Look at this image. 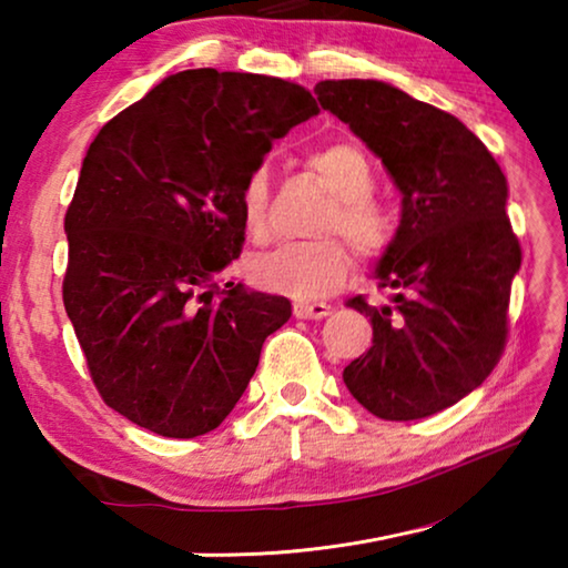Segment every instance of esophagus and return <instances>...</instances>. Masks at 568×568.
<instances>
[{
    "label": "esophagus",
    "instance_id": "1",
    "mask_svg": "<svg viewBox=\"0 0 568 568\" xmlns=\"http://www.w3.org/2000/svg\"><path fill=\"white\" fill-rule=\"evenodd\" d=\"M293 313H295V318H303V321H321V318H325V315H331V305H325V303H295Z\"/></svg>",
    "mask_w": 568,
    "mask_h": 568
}]
</instances>
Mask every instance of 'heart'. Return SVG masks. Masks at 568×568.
<instances>
[{"instance_id": "1", "label": "heart", "mask_w": 568, "mask_h": 568, "mask_svg": "<svg viewBox=\"0 0 568 568\" xmlns=\"http://www.w3.org/2000/svg\"><path fill=\"white\" fill-rule=\"evenodd\" d=\"M307 162L335 192L333 205L321 220V233H343L363 257L386 253L396 237V223L388 210L371 197L376 190V172L368 155L353 142H331L315 150ZM267 203L271 182L267 172L257 168L240 190V217L253 240H263L267 233ZM351 271V250L338 237H323L311 243H285L257 255L247 275L261 291L313 303L338 291Z\"/></svg>"}]
</instances>
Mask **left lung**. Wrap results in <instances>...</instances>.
<instances>
[{"label":"left lung","instance_id":"8db88e82","mask_svg":"<svg viewBox=\"0 0 568 568\" xmlns=\"http://www.w3.org/2000/svg\"><path fill=\"white\" fill-rule=\"evenodd\" d=\"M315 94L403 195L396 237L373 271L390 303L348 301L371 318L373 345L343 381L383 420L434 416L478 388L504 353L521 267L506 178L464 122L388 82L325 80Z\"/></svg>","mask_w":568,"mask_h":568}]
</instances>
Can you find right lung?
Segmentation results:
<instances>
[{
  "mask_svg": "<svg viewBox=\"0 0 568 568\" xmlns=\"http://www.w3.org/2000/svg\"><path fill=\"white\" fill-rule=\"evenodd\" d=\"M318 114L281 77L185 70L112 118L64 215L62 297L102 400L165 438L210 434L291 301L217 275L243 250L240 190L273 140Z\"/></svg>",
  "mask_w": 568,
  "mask_h": 568,
  "instance_id": "add662e5",
  "label": "right lung"
}]
</instances>
